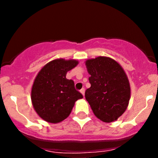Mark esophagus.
Returning a JSON list of instances; mask_svg holds the SVG:
<instances>
[{
  "label": "esophagus",
  "mask_w": 158,
  "mask_h": 158,
  "mask_svg": "<svg viewBox=\"0 0 158 158\" xmlns=\"http://www.w3.org/2000/svg\"><path fill=\"white\" fill-rule=\"evenodd\" d=\"M80 92L82 94V95H83V96H84V95H85V89L82 88V89L80 90Z\"/></svg>",
  "instance_id": "34e87169"
}]
</instances>
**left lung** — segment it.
Instances as JSON below:
<instances>
[{
	"mask_svg": "<svg viewBox=\"0 0 158 158\" xmlns=\"http://www.w3.org/2000/svg\"><path fill=\"white\" fill-rule=\"evenodd\" d=\"M91 87L85 99L94 114L104 122H112L122 115L131 98L130 83L118 62L107 56H98L85 62Z\"/></svg>",
	"mask_w": 158,
	"mask_h": 158,
	"instance_id": "obj_1",
	"label": "left lung"
}]
</instances>
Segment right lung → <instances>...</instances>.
<instances>
[{
	"mask_svg": "<svg viewBox=\"0 0 158 158\" xmlns=\"http://www.w3.org/2000/svg\"><path fill=\"white\" fill-rule=\"evenodd\" d=\"M79 64L76 60L56 59L42 68L31 89L33 107L46 122L56 124L71 113L75 102L83 98L76 90L74 82L66 79V73Z\"/></svg>",
	"mask_w": 158,
	"mask_h": 158,
	"instance_id": "1",
	"label": "right lung"
}]
</instances>
